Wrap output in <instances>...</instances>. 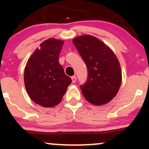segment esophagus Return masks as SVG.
Here are the masks:
<instances>
[{"instance_id":"1","label":"esophagus","mask_w":149,"mask_h":149,"mask_svg":"<svg viewBox=\"0 0 149 149\" xmlns=\"http://www.w3.org/2000/svg\"><path fill=\"white\" fill-rule=\"evenodd\" d=\"M71 80H72L73 83H75L76 82V76H72L71 77Z\"/></svg>"}]
</instances>
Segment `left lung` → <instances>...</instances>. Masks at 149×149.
<instances>
[{"mask_svg": "<svg viewBox=\"0 0 149 149\" xmlns=\"http://www.w3.org/2000/svg\"><path fill=\"white\" fill-rule=\"evenodd\" d=\"M73 43L87 68V80L80 86L84 97L93 104H107L116 96L121 85L118 58L109 47L93 36L76 37Z\"/></svg>", "mask_w": 149, "mask_h": 149, "instance_id": "left-lung-1", "label": "left lung"}]
</instances>
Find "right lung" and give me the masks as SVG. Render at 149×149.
Masks as SVG:
<instances>
[{"mask_svg": "<svg viewBox=\"0 0 149 149\" xmlns=\"http://www.w3.org/2000/svg\"><path fill=\"white\" fill-rule=\"evenodd\" d=\"M63 43L54 38L45 40L33 53L24 69V82L28 95L42 107L59 104L72 81L59 63Z\"/></svg>", "mask_w": 149, "mask_h": 149, "instance_id": "right-lung-1", "label": "right lung"}]
</instances>
